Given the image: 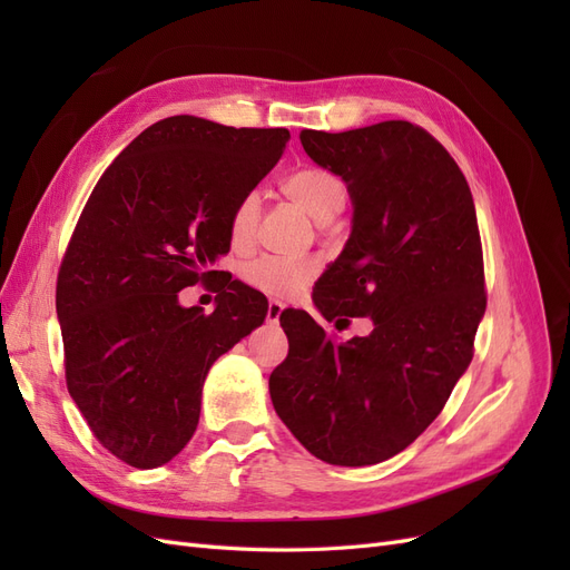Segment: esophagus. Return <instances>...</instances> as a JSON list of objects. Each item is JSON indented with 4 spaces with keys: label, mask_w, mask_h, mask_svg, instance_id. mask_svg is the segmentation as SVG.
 Instances as JSON below:
<instances>
[{
    "label": "esophagus",
    "mask_w": 570,
    "mask_h": 570,
    "mask_svg": "<svg viewBox=\"0 0 570 570\" xmlns=\"http://www.w3.org/2000/svg\"><path fill=\"white\" fill-rule=\"evenodd\" d=\"M283 308H285V304L283 302H268V312H266V321L268 323H278L281 321V314H283Z\"/></svg>",
    "instance_id": "1"
}]
</instances>
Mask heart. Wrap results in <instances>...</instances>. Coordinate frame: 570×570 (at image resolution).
<instances>
[{"label": "heart", "mask_w": 570, "mask_h": 570, "mask_svg": "<svg viewBox=\"0 0 570 570\" xmlns=\"http://www.w3.org/2000/svg\"><path fill=\"white\" fill-rule=\"evenodd\" d=\"M281 193L297 202L302 209L316 218L318 223H327L335 218L344 204H347V183L337 174L321 166H304L292 170L289 176L281 180ZM262 214V199L256 193H247L239 197L235 209L230 214V237L235 245H245L254 235V228ZM318 264L308 256H273L264 254L247 262L239 271L243 281L264 292L275 299L295 297L299 292L316 278Z\"/></svg>", "instance_id": "b5f03b06"}]
</instances>
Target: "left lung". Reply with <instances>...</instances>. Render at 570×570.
<instances>
[{
	"label": "left lung",
	"instance_id": "8db88e82",
	"mask_svg": "<svg viewBox=\"0 0 570 570\" xmlns=\"http://www.w3.org/2000/svg\"><path fill=\"white\" fill-rule=\"evenodd\" d=\"M299 140L354 204L352 237L314 302L327 321L373 318V333L337 342L306 312L281 314L292 342L268 390L316 459L371 465L440 416L471 364L488 304L475 206L452 154L409 120Z\"/></svg>",
	"mask_w": 570,
	"mask_h": 570
}]
</instances>
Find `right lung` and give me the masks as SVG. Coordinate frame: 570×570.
Instances as JSON below:
<instances>
[{"label":"right lung","instance_id":"1","mask_svg":"<svg viewBox=\"0 0 570 570\" xmlns=\"http://www.w3.org/2000/svg\"><path fill=\"white\" fill-rule=\"evenodd\" d=\"M287 128L170 116L101 174L59 266L66 387L92 435L135 469L168 463L195 435L214 361L266 318V297L222 281L215 314L177 292L223 278L230 214L283 157Z\"/></svg>","mask_w":570,"mask_h":570}]
</instances>
